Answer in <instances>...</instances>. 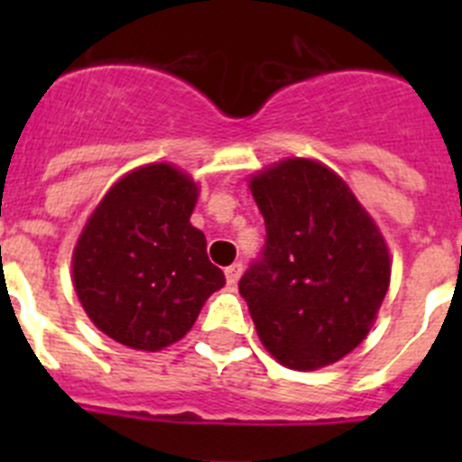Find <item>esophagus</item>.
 I'll return each instance as SVG.
<instances>
[{"label": "esophagus", "instance_id": "obj_1", "mask_svg": "<svg viewBox=\"0 0 462 462\" xmlns=\"http://www.w3.org/2000/svg\"><path fill=\"white\" fill-rule=\"evenodd\" d=\"M241 273H244V265L241 263H232L226 268V279H227V286H235L239 282Z\"/></svg>", "mask_w": 462, "mask_h": 462}]
</instances>
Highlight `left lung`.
<instances>
[{"mask_svg": "<svg viewBox=\"0 0 462 462\" xmlns=\"http://www.w3.org/2000/svg\"><path fill=\"white\" fill-rule=\"evenodd\" d=\"M265 244L239 282L261 344L288 369L342 360L389 291L384 236L351 188L318 161L288 158L250 179Z\"/></svg>", "mask_w": 462, "mask_h": 462, "instance_id": "left-lung-1", "label": "left lung"}]
</instances>
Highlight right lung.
<instances>
[{
  "label": "right lung",
  "instance_id": "obj_1",
  "mask_svg": "<svg viewBox=\"0 0 462 462\" xmlns=\"http://www.w3.org/2000/svg\"><path fill=\"white\" fill-rule=\"evenodd\" d=\"M199 188L167 162L138 167L105 194L73 250V286L88 319L116 342L161 351L194 326L223 288L201 230Z\"/></svg>",
  "mask_w": 462,
  "mask_h": 462
}]
</instances>
